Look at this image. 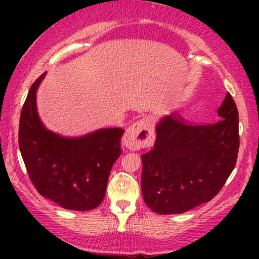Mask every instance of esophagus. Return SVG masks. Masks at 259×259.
I'll return each mask as SVG.
<instances>
[{"label":"esophagus","instance_id":"34e87169","mask_svg":"<svg viewBox=\"0 0 259 259\" xmlns=\"http://www.w3.org/2000/svg\"><path fill=\"white\" fill-rule=\"evenodd\" d=\"M153 141V124L148 118H142L132 124L123 136V145L132 151L152 146Z\"/></svg>","mask_w":259,"mask_h":259}]
</instances>
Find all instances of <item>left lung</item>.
<instances>
[{"mask_svg":"<svg viewBox=\"0 0 259 259\" xmlns=\"http://www.w3.org/2000/svg\"><path fill=\"white\" fill-rule=\"evenodd\" d=\"M219 119L189 125L178 114L156 125V142L142 154L145 203L158 214H180L212 200L235 167L239 152V113L227 94Z\"/></svg>","mask_w":259,"mask_h":259,"instance_id":"1","label":"left lung"}]
</instances>
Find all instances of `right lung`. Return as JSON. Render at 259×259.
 Masks as SVG:
<instances>
[{
  "label": "right lung",
  "mask_w": 259,
  "mask_h": 259,
  "mask_svg": "<svg viewBox=\"0 0 259 259\" xmlns=\"http://www.w3.org/2000/svg\"><path fill=\"white\" fill-rule=\"evenodd\" d=\"M45 72L31 85L19 121V150L38 194L65 209L90 210L102 202L109 173L120 156V127L86 135H59L44 125L36 106Z\"/></svg>",
  "instance_id": "add662e5"
}]
</instances>
